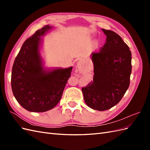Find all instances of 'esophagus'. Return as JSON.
<instances>
[{
  "label": "esophagus",
  "mask_w": 150,
  "mask_h": 150,
  "mask_svg": "<svg viewBox=\"0 0 150 150\" xmlns=\"http://www.w3.org/2000/svg\"><path fill=\"white\" fill-rule=\"evenodd\" d=\"M79 64H78V67H79Z\"/></svg>",
  "instance_id": "esophagus-1"
}]
</instances>
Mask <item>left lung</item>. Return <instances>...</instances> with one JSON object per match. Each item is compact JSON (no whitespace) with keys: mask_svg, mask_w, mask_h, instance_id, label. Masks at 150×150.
Returning <instances> with one entry per match:
<instances>
[{"mask_svg":"<svg viewBox=\"0 0 150 150\" xmlns=\"http://www.w3.org/2000/svg\"><path fill=\"white\" fill-rule=\"evenodd\" d=\"M106 43L99 52H93V81L82 88L85 103L98 111L110 110L123 97L130 83L131 52L120 36L102 29Z\"/></svg>","mask_w":150,"mask_h":150,"instance_id":"left-lung-1","label":"left lung"}]
</instances>
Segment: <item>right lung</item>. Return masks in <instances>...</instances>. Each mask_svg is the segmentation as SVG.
Segmentation results:
<instances>
[{
  "label": "right lung",
  "instance_id": "add662e5",
  "mask_svg": "<svg viewBox=\"0 0 150 150\" xmlns=\"http://www.w3.org/2000/svg\"><path fill=\"white\" fill-rule=\"evenodd\" d=\"M52 28L45 25L22 44L13 62L11 86L16 100L26 110L45 112L61 100L72 67L46 71L39 52L42 35Z\"/></svg>",
  "mask_w": 150,
  "mask_h": 150
}]
</instances>
